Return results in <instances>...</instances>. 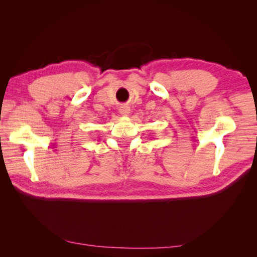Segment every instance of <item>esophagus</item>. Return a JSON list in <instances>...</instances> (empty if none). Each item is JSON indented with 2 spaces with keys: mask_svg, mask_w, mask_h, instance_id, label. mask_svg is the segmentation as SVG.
Returning a JSON list of instances; mask_svg holds the SVG:
<instances>
[{
  "mask_svg": "<svg viewBox=\"0 0 257 257\" xmlns=\"http://www.w3.org/2000/svg\"><path fill=\"white\" fill-rule=\"evenodd\" d=\"M119 112L122 114V116H127V114L130 112V108L128 106H121L119 108Z\"/></svg>",
  "mask_w": 257,
  "mask_h": 257,
  "instance_id": "34e87169",
  "label": "esophagus"
}]
</instances>
